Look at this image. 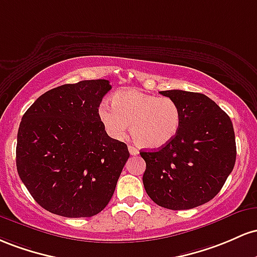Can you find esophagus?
I'll return each instance as SVG.
<instances>
[{"mask_svg":"<svg viewBox=\"0 0 257 257\" xmlns=\"http://www.w3.org/2000/svg\"><path fill=\"white\" fill-rule=\"evenodd\" d=\"M128 152H130V154H131V155H137L138 153H140V152H138V149L135 148L134 146H128Z\"/></svg>","mask_w":257,"mask_h":257,"instance_id":"esophagus-1","label":"esophagus"}]
</instances>
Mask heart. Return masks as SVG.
Here are the masks:
<instances>
[{"label": "heart", "instance_id": "heart-1", "mask_svg": "<svg viewBox=\"0 0 257 257\" xmlns=\"http://www.w3.org/2000/svg\"><path fill=\"white\" fill-rule=\"evenodd\" d=\"M113 106L98 109L100 122L114 138H123L131 125L135 142L144 148H161L171 142L181 125L180 106L169 97H158L137 90L115 93Z\"/></svg>", "mask_w": 257, "mask_h": 257}]
</instances>
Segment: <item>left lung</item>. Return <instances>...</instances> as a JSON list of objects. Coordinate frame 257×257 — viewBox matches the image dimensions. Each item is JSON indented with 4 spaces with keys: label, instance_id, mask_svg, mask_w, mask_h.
Here are the masks:
<instances>
[{
    "label": "left lung",
    "instance_id": "1",
    "mask_svg": "<svg viewBox=\"0 0 257 257\" xmlns=\"http://www.w3.org/2000/svg\"><path fill=\"white\" fill-rule=\"evenodd\" d=\"M160 94L180 106L181 125L171 142L159 151L140 153L146 161L144 188L159 206L193 209L211 200L234 167L233 123L205 94L182 90Z\"/></svg>",
    "mask_w": 257,
    "mask_h": 257
}]
</instances>
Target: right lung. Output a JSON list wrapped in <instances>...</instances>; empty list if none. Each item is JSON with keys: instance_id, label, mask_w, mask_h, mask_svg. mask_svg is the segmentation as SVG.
Instances as JSON below:
<instances>
[{"instance_id": "add662e5", "label": "right lung", "mask_w": 257, "mask_h": 257, "mask_svg": "<svg viewBox=\"0 0 257 257\" xmlns=\"http://www.w3.org/2000/svg\"><path fill=\"white\" fill-rule=\"evenodd\" d=\"M108 80L66 83L40 96L23 115L17 170L36 203L64 217L99 214L113 197L130 153L98 116Z\"/></svg>"}]
</instances>
